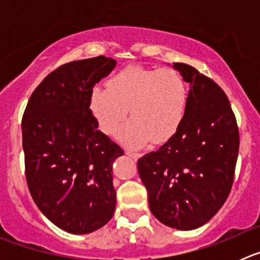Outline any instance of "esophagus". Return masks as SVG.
<instances>
[{
  "mask_svg": "<svg viewBox=\"0 0 260 260\" xmlns=\"http://www.w3.org/2000/svg\"><path fill=\"white\" fill-rule=\"evenodd\" d=\"M126 155H128V156H130V157H133V158H138V157H139V153L134 152V151H130V150L126 151Z\"/></svg>",
  "mask_w": 260,
  "mask_h": 260,
  "instance_id": "esophagus-1",
  "label": "esophagus"
}]
</instances>
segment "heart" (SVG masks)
<instances>
[{"label":"heart","instance_id":"b5f03b06","mask_svg":"<svg viewBox=\"0 0 260 260\" xmlns=\"http://www.w3.org/2000/svg\"><path fill=\"white\" fill-rule=\"evenodd\" d=\"M189 104V88L180 71L133 65L108 80V87H93L89 109L103 133L113 135L130 110L133 117L119 133L127 146H142L151 139L161 143L180 128Z\"/></svg>","mask_w":260,"mask_h":260}]
</instances>
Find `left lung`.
<instances>
[{"instance_id": "1", "label": "left lung", "mask_w": 260, "mask_h": 260, "mask_svg": "<svg viewBox=\"0 0 260 260\" xmlns=\"http://www.w3.org/2000/svg\"><path fill=\"white\" fill-rule=\"evenodd\" d=\"M173 68L190 83L186 116L167 143L138 160V172L156 219L191 231L212 219L228 198L240 133L219 84L186 63Z\"/></svg>"}]
</instances>
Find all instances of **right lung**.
<instances>
[{
    "label": "right lung",
    "instance_id": "1",
    "mask_svg": "<svg viewBox=\"0 0 260 260\" xmlns=\"http://www.w3.org/2000/svg\"><path fill=\"white\" fill-rule=\"evenodd\" d=\"M116 66L104 56L61 65L43 79L22 118L26 180L39 210L58 228L86 234L116 210L112 165L123 150L98 130L91 91Z\"/></svg>",
    "mask_w": 260,
    "mask_h": 260
}]
</instances>
